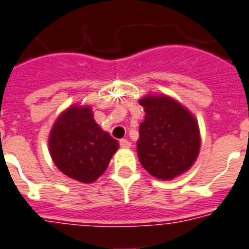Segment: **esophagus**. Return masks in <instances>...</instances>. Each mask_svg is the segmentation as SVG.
<instances>
[{"mask_svg":"<svg viewBox=\"0 0 249 249\" xmlns=\"http://www.w3.org/2000/svg\"><path fill=\"white\" fill-rule=\"evenodd\" d=\"M120 146L123 148H128V147H131V142L126 139H122V140H120Z\"/></svg>","mask_w":249,"mask_h":249,"instance_id":"1","label":"esophagus"}]
</instances>
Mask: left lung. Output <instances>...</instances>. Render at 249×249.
Here are the masks:
<instances>
[{"instance_id":"obj_1","label":"left lung","mask_w":249,"mask_h":249,"mask_svg":"<svg viewBox=\"0 0 249 249\" xmlns=\"http://www.w3.org/2000/svg\"><path fill=\"white\" fill-rule=\"evenodd\" d=\"M140 104L146 112L137 142L141 165L151 175L162 180L185 173L196 160L200 148L196 120L166 95H148Z\"/></svg>"}]
</instances>
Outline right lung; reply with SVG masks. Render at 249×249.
<instances>
[{
  "mask_svg": "<svg viewBox=\"0 0 249 249\" xmlns=\"http://www.w3.org/2000/svg\"><path fill=\"white\" fill-rule=\"evenodd\" d=\"M49 148L61 173L88 184L106 171L118 142L95 123L90 108L74 106L53 126Z\"/></svg>",
  "mask_w": 249,
  "mask_h": 249,
  "instance_id": "obj_1",
  "label": "right lung"
}]
</instances>
